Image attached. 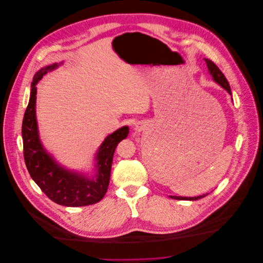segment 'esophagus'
Listing matches in <instances>:
<instances>
[{
    "mask_svg": "<svg viewBox=\"0 0 263 263\" xmlns=\"http://www.w3.org/2000/svg\"><path fill=\"white\" fill-rule=\"evenodd\" d=\"M137 128H140V126H137Z\"/></svg>",
    "mask_w": 263,
    "mask_h": 263,
    "instance_id": "esophagus-1",
    "label": "esophagus"
}]
</instances>
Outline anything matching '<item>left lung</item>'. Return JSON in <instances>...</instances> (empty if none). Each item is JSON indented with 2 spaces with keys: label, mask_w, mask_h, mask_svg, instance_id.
I'll use <instances>...</instances> for the list:
<instances>
[{
  "label": "left lung",
  "mask_w": 263,
  "mask_h": 263,
  "mask_svg": "<svg viewBox=\"0 0 263 263\" xmlns=\"http://www.w3.org/2000/svg\"><path fill=\"white\" fill-rule=\"evenodd\" d=\"M204 61H205V63H206L209 72H210V74L213 77L214 81L217 82L221 87H223L230 95H232L229 82H228V80L226 79L224 74L221 72V70H220V69L217 67V65H216L214 62H212L211 60L204 59ZM206 195H209V193L203 194V195H199V196H194V197H182V196H170V197H171V198H174V199H178V200H197V199H200V198H202V197H204V196H206Z\"/></svg>",
  "instance_id": "8db88e82"
}]
</instances>
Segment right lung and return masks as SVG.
<instances>
[{"mask_svg":"<svg viewBox=\"0 0 263 263\" xmlns=\"http://www.w3.org/2000/svg\"><path fill=\"white\" fill-rule=\"evenodd\" d=\"M61 64L41 69L33 78L30 99L22 123L24 161L31 178L49 199L64 206L90 205L100 201L107 191L114 151L118 143L127 137L128 126H122L103 141L96 156L97 174L95 178L90 179L60 166L40 143L35 103L38 81Z\"/></svg>","mask_w":263,"mask_h":263,"instance_id":"add662e5","label":"right lung"}]
</instances>
